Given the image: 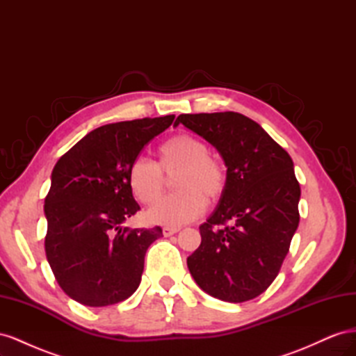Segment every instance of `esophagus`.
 Here are the masks:
<instances>
[{
	"label": "esophagus",
	"mask_w": 356,
	"mask_h": 356,
	"mask_svg": "<svg viewBox=\"0 0 356 356\" xmlns=\"http://www.w3.org/2000/svg\"><path fill=\"white\" fill-rule=\"evenodd\" d=\"M179 232V227H163V234L165 236H172Z\"/></svg>",
	"instance_id": "esophagus-1"
}]
</instances>
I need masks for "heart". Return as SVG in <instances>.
<instances>
[{
    "instance_id": "b5f03b06",
    "label": "heart",
    "mask_w": 356,
    "mask_h": 356,
    "mask_svg": "<svg viewBox=\"0 0 356 356\" xmlns=\"http://www.w3.org/2000/svg\"><path fill=\"white\" fill-rule=\"evenodd\" d=\"M159 161L138 159L129 169V186L143 204L156 203L165 191V175L175 177L179 190L147 212V220L160 225H181L196 220L209 202L220 200L227 188V169L209 156L203 139L179 134L159 147Z\"/></svg>"
}]
</instances>
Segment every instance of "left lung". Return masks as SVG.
Returning <instances> with one entry per match:
<instances>
[{
	"instance_id": "left-lung-1",
	"label": "left lung",
	"mask_w": 356,
	"mask_h": 356,
	"mask_svg": "<svg viewBox=\"0 0 356 356\" xmlns=\"http://www.w3.org/2000/svg\"><path fill=\"white\" fill-rule=\"evenodd\" d=\"M184 124L218 149L227 188L200 225L202 242L187 258L196 284L230 303L252 300L270 286L298 227L300 184L293 159L243 114H181Z\"/></svg>"
}]
</instances>
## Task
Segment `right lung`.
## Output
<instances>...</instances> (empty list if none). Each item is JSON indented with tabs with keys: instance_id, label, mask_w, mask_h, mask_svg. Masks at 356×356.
I'll use <instances>...</instances> for the list:
<instances>
[{
	"instance_id": "right-lung-1",
	"label": "right lung",
	"mask_w": 356,
	"mask_h": 356,
	"mask_svg": "<svg viewBox=\"0 0 356 356\" xmlns=\"http://www.w3.org/2000/svg\"><path fill=\"white\" fill-rule=\"evenodd\" d=\"M174 118L172 114L101 126L53 168L44 200L46 257L63 293L84 306L115 305L141 282L148 246L163 233L157 225L122 227L139 211L129 169Z\"/></svg>"
}]
</instances>
